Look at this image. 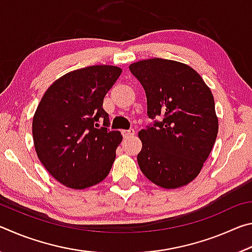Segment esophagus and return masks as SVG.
Returning <instances> with one entry per match:
<instances>
[{
    "label": "esophagus",
    "mask_w": 252,
    "mask_h": 252,
    "mask_svg": "<svg viewBox=\"0 0 252 252\" xmlns=\"http://www.w3.org/2000/svg\"><path fill=\"white\" fill-rule=\"evenodd\" d=\"M134 134H135V132L133 129L122 130V135L125 136V138H131V136H133Z\"/></svg>",
    "instance_id": "esophagus-1"
}]
</instances>
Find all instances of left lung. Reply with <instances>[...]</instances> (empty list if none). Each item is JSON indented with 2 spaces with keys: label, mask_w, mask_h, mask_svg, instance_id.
<instances>
[{
  "label": "left lung",
  "mask_w": 252,
  "mask_h": 252,
  "mask_svg": "<svg viewBox=\"0 0 252 252\" xmlns=\"http://www.w3.org/2000/svg\"><path fill=\"white\" fill-rule=\"evenodd\" d=\"M129 69L146 91L153 120L139 132V167L157 186H186L199 174L218 134L210 89L192 67L171 60H143Z\"/></svg>",
  "instance_id": "1"
}]
</instances>
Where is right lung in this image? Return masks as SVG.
Listing matches in <instances>:
<instances>
[{"mask_svg": "<svg viewBox=\"0 0 252 252\" xmlns=\"http://www.w3.org/2000/svg\"><path fill=\"white\" fill-rule=\"evenodd\" d=\"M121 72L112 65L72 71L42 97L32 123L34 147L44 168L62 185L84 189L109 174L122 136L109 129L103 99Z\"/></svg>", "mask_w": 252, "mask_h": 252, "instance_id": "right-lung-1", "label": "right lung"}]
</instances>
